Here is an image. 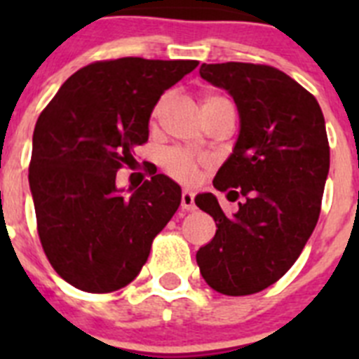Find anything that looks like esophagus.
Listing matches in <instances>:
<instances>
[{"label":"esophagus","instance_id":"1","mask_svg":"<svg viewBox=\"0 0 359 359\" xmlns=\"http://www.w3.org/2000/svg\"><path fill=\"white\" fill-rule=\"evenodd\" d=\"M182 208L187 212L196 210V203H194V194L190 190H183L182 194Z\"/></svg>","mask_w":359,"mask_h":359}]
</instances>
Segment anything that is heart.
Here are the masks:
<instances>
[{
    "instance_id": "heart-1",
    "label": "heart",
    "mask_w": 359,
    "mask_h": 359,
    "mask_svg": "<svg viewBox=\"0 0 359 359\" xmlns=\"http://www.w3.org/2000/svg\"><path fill=\"white\" fill-rule=\"evenodd\" d=\"M226 102H230L226 97H223V95H215V93L203 95V98H201L205 115H207V113H210L212 109H215L217 106H221V104H226ZM163 106H165V98H161L160 102L156 104V107H154V111H152V116H154V118L160 115L161 109H163ZM163 165H165V170H167L170 176L176 177L177 182H183V183L194 182L196 176H198V170H199L198 158H194L187 151H182V149H172V151L167 152L163 158Z\"/></svg>"
}]
</instances>
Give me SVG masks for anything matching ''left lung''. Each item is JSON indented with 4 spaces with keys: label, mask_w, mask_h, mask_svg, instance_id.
I'll return each instance as SVG.
<instances>
[{
    "label": "left lung",
    "mask_w": 359,
    "mask_h": 359,
    "mask_svg": "<svg viewBox=\"0 0 359 359\" xmlns=\"http://www.w3.org/2000/svg\"><path fill=\"white\" fill-rule=\"evenodd\" d=\"M199 75L239 109V138L214 187L243 201L226 217L214 194L196 196L217 226L196 261L212 290L244 297L286 273L318 223L329 174L325 120L316 98L273 66L201 65Z\"/></svg>",
    "instance_id": "left-lung-1"
}]
</instances>
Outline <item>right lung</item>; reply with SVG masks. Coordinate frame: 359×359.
Returning a JSON list of instances; mask_svg holds the SVG:
<instances>
[{"mask_svg":"<svg viewBox=\"0 0 359 359\" xmlns=\"http://www.w3.org/2000/svg\"><path fill=\"white\" fill-rule=\"evenodd\" d=\"M198 65L142 57L91 62L37 118L28 167L37 233L52 268L73 287L111 293L128 286L180 207V185L156 170L129 198L115 182L147 142L163 91Z\"/></svg>","mask_w":359,"mask_h":359,"instance_id":"obj_1","label":"right lung"}]
</instances>
